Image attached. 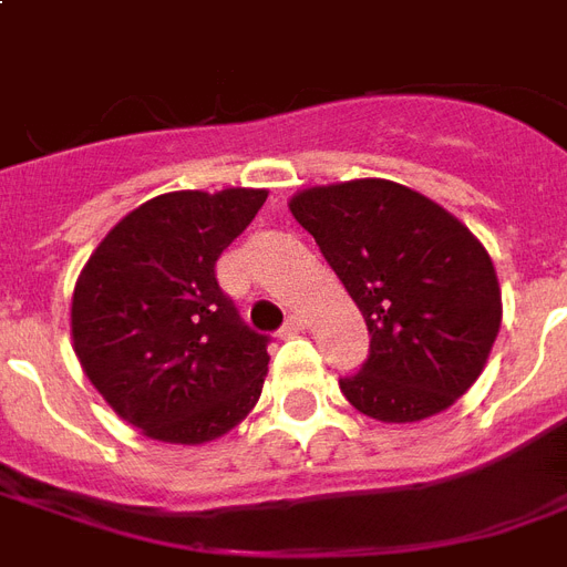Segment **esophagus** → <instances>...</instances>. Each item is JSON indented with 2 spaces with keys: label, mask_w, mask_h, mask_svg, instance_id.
I'll return each instance as SVG.
<instances>
[{
  "label": "esophagus",
  "mask_w": 567,
  "mask_h": 567,
  "mask_svg": "<svg viewBox=\"0 0 567 567\" xmlns=\"http://www.w3.org/2000/svg\"><path fill=\"white\" fill-rule=\"evenodd\" d=\"M302 329H306V320H302L300 315H291V318L285 320V327H282V332H279V336L293 338V336H300Z\"/></svg>",
  "instance_id": "34e87169"
}]
</instances>
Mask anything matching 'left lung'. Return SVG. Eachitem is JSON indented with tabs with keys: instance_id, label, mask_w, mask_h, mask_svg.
<instances>
[{
	"instance_id": "8db88e82",
	"label": "left lung",
	"mask_w": 567,
	"mask_h": 567,
	"mask_svg": "<svg viewBox=\"0 0 567 567\" xmlns=\"http://www.w3.org/2000/svg\"><path fill=\"white\" fill-rule=\"evenodd\" d=\"M293 220L318 240L371 332L341 391L382 423H417L456 403L501 332L497 270L483 240L430 196L388 179L302 188Z\"/></svg>"
}]
</instances>
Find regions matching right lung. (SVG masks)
Listing matches in <instances>:
<instances>
[{"instance_id": "obj_1", "label": "right lung", "mask_w": 567, "mask_h": 567, "mask_svg": "<svg viewBox=\"0 0 567 567\" xmlns=\"http://www.w3.org/2000/svg\"><path fill=\"white\" fill-rule=\"evenodd\" d=\"M265 199V188L153 196L100 240L75 279V359L146 439L208 444L261 396L267 338L240 323L214 265Z\"/></svg>"}]
</instances>
